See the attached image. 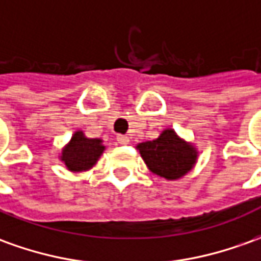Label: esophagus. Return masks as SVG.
I'll list each match as a JSON object with an SVG mask.
<instances>
[{
	"mask_svg": "<svg viewBox=\"0 0 261 261\" xmlns=\"http://www.w3.org/2000/svg\"><path fill=\"white\" fill-rule=\"evenodd\" d=\"M116 141H118L119 145H127L129 143V138H127L126 135H118Z\"/></svg>",
	"mask_w": 261,
	"mask_h": 261,
	"instance_id": "34e87169",
	"label": "esophagus"
}]
</instances>
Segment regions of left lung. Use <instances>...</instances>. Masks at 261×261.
Segmentation results:
<instances>
[{
    "label": "left lung",
    "mask_w": 261,
    "mask_h": 261,
    "mask_svg": "<svg viewBox=\"0 0 261 261\" xmlns=\"http://www.w3.org/2000/svg\"><path fill=\"white\" fill-rule=\"evenodd\" d=\"M138 149L149 169L161 177L173 180L186 175L193 168L196 150L168 129L154 139L139 143Z\"/></svg>",
    "instance_id": "obj_1"
}]
</instances>
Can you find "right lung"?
<instances>
[{
	"mask_svg": "<svg viewBox=\"0 0 261 261\" xmlns=\"http://www.w3.org/2000/svg\"><path fill=\"white\" fill-rule=\"evenodd\" d=\"M103 149L105 146L102 145L100 139H89L85 138L82 132H76L72 136L69 145L64 149L61 158L69 170L79 172L86 170L95 165Z\"/></svg>",
	"mask_w": 261,
	"mask_h": 261,
	"instance_id": "obj_1",
	"label": "right lung"
}]
</instances>
